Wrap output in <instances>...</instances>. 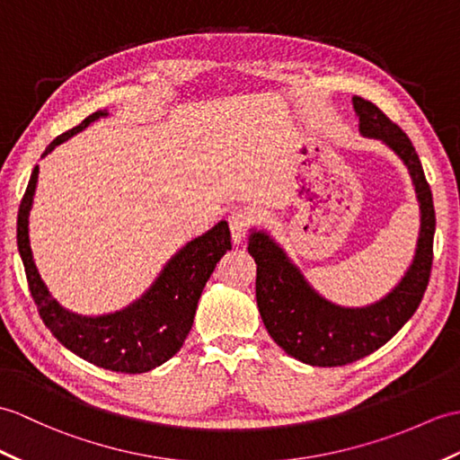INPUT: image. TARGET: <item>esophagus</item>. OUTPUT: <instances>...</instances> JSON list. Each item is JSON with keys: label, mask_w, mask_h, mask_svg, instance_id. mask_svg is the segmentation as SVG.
Returning <instances> with one entry per match:
<instances>
[{"label": "esophagus", "mask_w": 460, "mask_h": 460, "mask_svg": "<svg viewBox=\"0 0 460 460\" xmlns=\"http://www.w3.org/2000/svg\"><path fill=\"white\" fill-rule=\"evenodd\" d=\"M229 229H231V239L234 244H241L247 237L249 227L252 223V216L247 209H234L229 213Z\"/></svg>", "instance_id": "34e87169"}]
</instances>
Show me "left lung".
<instances>
[{
    "label": "left lung",
    "mask_w": 460,
    "mask_h": 460,
    "mask_svg": "<svg viewBox=\"0 0 460 460\" xmlns=\"http://www.w3.org/2000/svg\"><path fill=\"white\" fill-rule=\"evenodd\" d=\"M352 108L360 135L386 145L408 168L420 206V233L413 259L400 282L376 302L347 307L319 294L269 231L251 229L256 305L264 327L276 345L309 367H343L386 345L420 307L433 262L435 209L418 153L375 103L355 95Z\"/></svg>",
    "instance_id": "1"
}]
</instances>
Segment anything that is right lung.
<instances>
[{
    "label": "right lung",
    "instance_id": "right-lung-1",
    "mask_svg": "<svg viewBox=\"0 0 460 460\" xmlns=\"http://www.w3.org/2000/svg\"><path fill=\"white\" fill-rule=\"evenodd\" d=\"M108 115V110L88 115L74 129L57 137L42 156L50 155L70 137ZM37 181L39 166L31 174L19 206L17 247L31 294L50 333L80 358L100 368L125 372V375H141L172 358L184 345L194 323L196 307L206 282L216 270L221 256L231 251L227 221L221 219L217 226L191 239L170 256L153 284L129 305L102 315H82L70 312L50 294L31 251L29 216L35 201Z\"/></svg>",
    "mask_w": 460,
    "mask_h": 460
}]
</instances>
